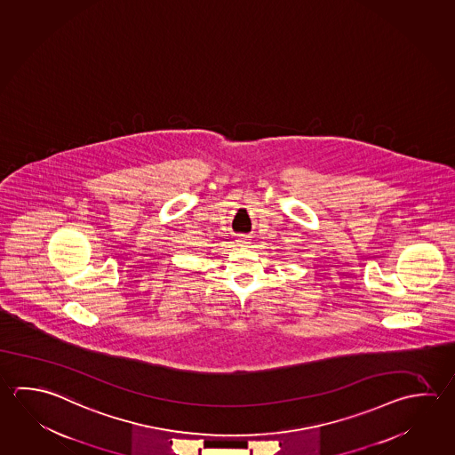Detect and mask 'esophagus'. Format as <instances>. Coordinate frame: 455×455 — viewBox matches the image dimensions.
Returning a JSON list of instances; mask_svg holds the SVG:
<instances>
[{
    "mask_svg": "<svg viewBox=\"0 0 455 455\" xmlns=\"http://www.w3.org/2000/svg\"><path fill=\"white\" fill-rule=\"evenodd\" d=\"M237 243H239V247L247 248L250 245V239L248 237H239Z\"/></svg>",
    "mask_w": 455,
    "mask_h": 455,
    "instance_id": "34e87169",
    "label": "esophagus"
}]
</instances>
